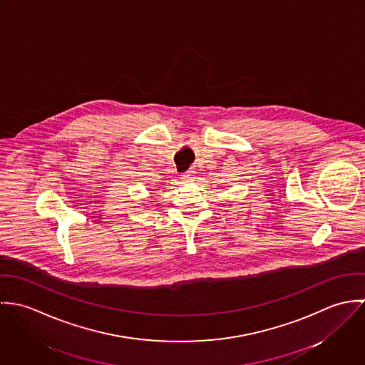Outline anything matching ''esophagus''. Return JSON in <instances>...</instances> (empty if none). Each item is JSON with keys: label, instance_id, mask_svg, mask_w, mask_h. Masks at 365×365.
<instances>
[{"label": "esophagus", "instance_id": "obj_1", "mask_svg": "<svg viewBox=\"0 0 365 365\" xmlns=\"http://www.w3.org/2000/svg\"><path fill=\"white\" fill-rule=\"evenodd\" d=\"M182 178H184V180H191V178H192V173H191V171L184 173V174H182Z\"/></svg>", "mask_w": 365, "mask_h": 365}]
</instances>
